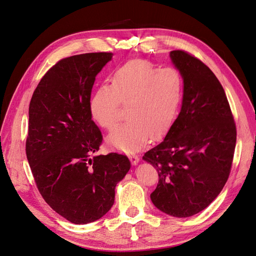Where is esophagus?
I'll return each mask as SVG.
<instances>
[{
	"label": "esophagus",
	"instance_id": "34e87169",
	"mask_svg": "<svg viewBox=\"0 0 256 256\" xmlns=\"http://www.w3.org/2000/svg\"><path fill=\"white\" fill-rule=\"evenodd\" d=\"M129 159L134 166H136L138 162H140V158H138L136 154H131V156H129Z\"/></svg>",
	"mask_w": 256,
	"mask_h": 256
}]
</instances>
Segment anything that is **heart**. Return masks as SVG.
Here are the masks:
<instances>
[{
  "mask_svg": "<svg viewBox=\"0 0 256 256\" xmlns=\"http://www.w3.org/2000/svg\"><path fill=\"white\" fill-rule=\"evenodd\" d=\"M184 81L174 68L160 69L145 60H130L116 70L111 85L92 92L90 111L99 127L111 129L118 120L120 104H127L125 125L106 136L114 148L134 152L152 138L168 132L182 102Z\"/></svg>",
  "mask_w": 256,
  "mask_h": 256,
  "instance_id": "1",
  "label": "heart"
}]
</instances>
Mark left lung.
I'll use <instances>...</instances> for the list:
<instances>
[{
	"instance_id": "left-lung-1",
	"label": "left lung",
	"mask_w": 256,
	"mask_h": 256,
	"mask_svg": "<svg viewBox=\"0 0 256 256\" xmlns=\"http://www.w3.org/2000/svg\"><path fill=\"white\" fill-rule=\"evenodd\" d=\"M184 81L182 109L164 141L143 160L157 168L150 194L159 210L187 218L219 196L228 182L236 145V126L221 83L203 62L187 52H170Z\"/></svg>"
}]
</instances>
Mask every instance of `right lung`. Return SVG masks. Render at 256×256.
Here are the masks:
<instances>
[{
  "mask_svg": "<svg viewBox=\"0 0 256 256\" xmlns=\"http://www.w3.org/2000/svg\"><path fill=\"white\" fill-rule=\"evenodd\" d=\"M112 53H85L60 60L33 92L28 108L26 158L48 205L74 224L104 216L115 187L130 170L129 159L99 150L102 136L92 120L90 92Z\"/></svg>",
  "mask_w": 256,
  "mask_h": 256,
  "instance_id": "obj_1",
  "label": "right lung"
}]
</instances>
